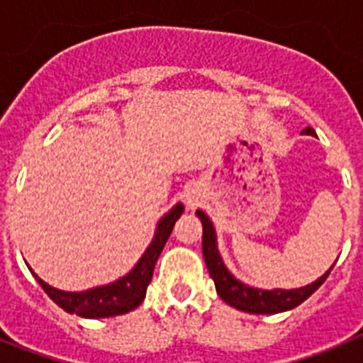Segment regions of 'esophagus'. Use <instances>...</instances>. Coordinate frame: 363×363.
Masks as SVG:
<instances>
[{
  "label": "esophagus",
  "instance_id": "obj_1",
  "mask_svg": "<svg viewBox=\"0 0 363 363\" xmlns=\"http://www.w3.org/2000/svg\"><path fill=\"white\" fill-rule=\"evenodd\" d=\"M185 203H187L189 207H194V205L198 203V194H194V192H189L187 196H185Z\"/></svg>",
  "mask_w": 363,
  "mask_h": 363
}]
</instances>
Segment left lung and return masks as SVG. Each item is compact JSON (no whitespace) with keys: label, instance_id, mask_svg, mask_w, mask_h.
<instances>
[{"label":"left lung","instance_id":"1","mask_svg":"<svg viewBox=\"0 0 363 363\" xmlns=\"http://www.w3.org/2000/svg\"><path fill=\"white\" fill-rule=\"evenodd\" d=\"M301 134H309V136H316L311 127L301 130ZM196 216L201 220L203 225V238H201V249H203V259L209 269L211 278L216 285V293L225 303H229L234 309L243 311V313L251 314H277L284 313V311H291L298 307L301 301H306L314 291L318 289L320 285L327 280L331 269L335 264L325 271L318 280H314L313 284H307L298 289H258V287H251V285L243 284L238 278L234 277L233 272L225 267L223 259H221L220 251H218L216 242V229L203 211H196Z\"/></svg>","mask_w":363,"mask_h":363}]
</instances>
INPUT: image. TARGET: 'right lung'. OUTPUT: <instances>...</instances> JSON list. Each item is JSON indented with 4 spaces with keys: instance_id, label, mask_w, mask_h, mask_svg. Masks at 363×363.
Returning <instances> with one entry per match:
<instances>
[{
    "instance_id": "add662e5",
    "label": "right lung",
    "mask_w": 363,
    "mask_h": 363,
    "mask_svg": "<svg viewBox=\"0 0 363 363\" xmlns=\"http://www.w3.org/2000/svg\"><path fill=\"white\" fill-rule=\"evenodd\" d=\"M184 214V205L176 203L169 213L160 218L156 230H154L152 242L145 249L138 264L130 269L125 277L118 278L107 285H98L86 291H62L56 289L47 281L41 280L36 272L34 278L43 287V291L50 296L54 303L62 307L70 314H78L82 318H108V316H120V314L134 311L142 306L147 294V285L152 280L154 265L162 255L167 240L171 236L176 220Z\"/></svg>"
}]
</instances>
